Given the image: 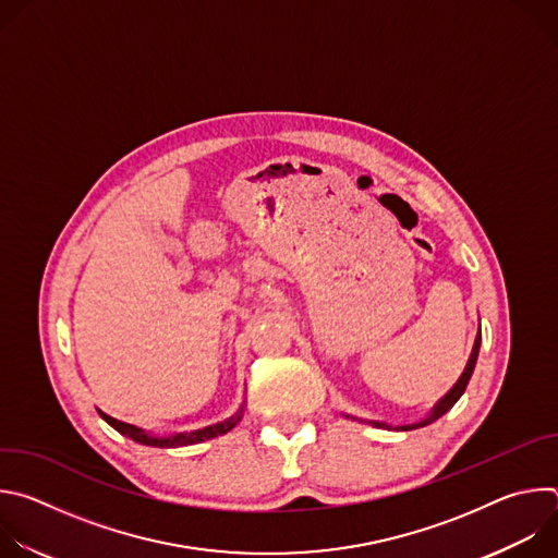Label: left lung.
I'll return each instance as SVG.
<instances>
[{
    "label": "left lung",
    "mask_w": 558,
    "mask_h": 558,
    "mask_svg": "<svg viewBox=\"0 0 558 558\" xmlns=\"http://www.w3.org/2000/svg\"><path fill=\"white\" fill-rule=\"evenodd\" d=\"M480 347H482V329H480V336H476V340H474V347H472V353H470V357H468V364H465L463 373L459 375V379L454 381V386L441 397V400L435 402V407L428 411L426 417H422L420 422L400 424V426H390V424H386V422H366V424H371V426H375V428H386V430H415V428L428 426V424H433L435 420H439L441 415H446V413L457 404V400L463 395V390H465V386H468V381H470V377H472L476 357H480ZM344 417H347V420H357V417H351V415H347V413H344ZM360 422H364V420H360Z\"/></svg>",
    "instance_id": "8db88e82"
}]
</instances>
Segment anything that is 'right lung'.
Returning <instances> with one entry per match:
<instances>
[{"instance_id": "add662e5", "label": "right lung", "mask_w": 558, "mask_h": 558, "mask_svg": "<svg viewBox=\"0 0 558 558\" xmlns=\"http://www.w3.org/2000/svg\"><path fill=\"white\" fill-rule=\"evenodd\" d=\"M99 411V409H97ZM243 413H245V402L241 404V409H238L231 417L218 422V424H211V426H205V428H198V430H185V433H174V435H156V433H149V430H143L134 424H125V422H119L110 415H106L104 411H99V415L114 428L119 430L121 435L134 439L136 444H143V446H154V448H179V446H192V444H201V441H207V439H214V437H220L225 433H229L238 422L243 420Z\"/></svg>"}]
</instances>
